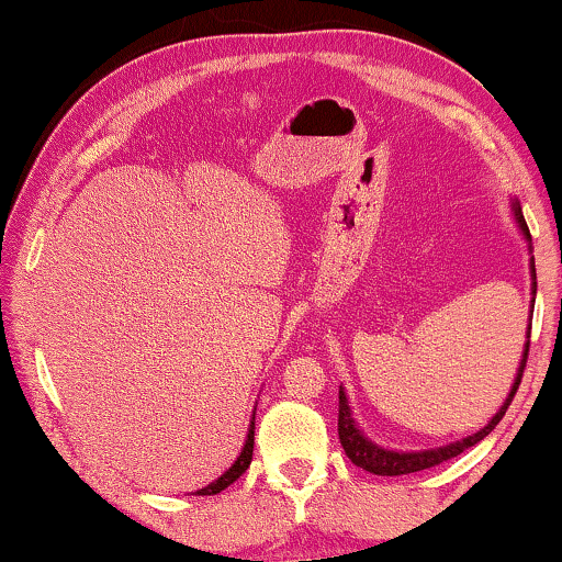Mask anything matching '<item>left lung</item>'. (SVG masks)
Returning a JSON list of instances; mask_svg holds the SVG:
<instances>
[{
  "mask_svg": "<svg viewBox=\"0 0 562 562\" xmlns=\"http://www.w3.org/2000/svg\"><path fill=\"white\" fill-rule=\"evenodd\" d=\"M512 214L514 220H517V227L519 233L525 235L527 240V250L532 252V235H529V227L525 222V214H521V206L517 199H512ZM529 276H532V310H535V294H537V273H535V256L529 258ZM529 329L532 325H527V340H525V352H521V360H519V368H517V375H514V383L509 389V394H506L504 404L498 406V412L494 417L488 419L486 427H481L479 432L463 437V440H456L450 445H442V448H429V450H412V452H404V450H389V448H381V445H375L373 440H368L363 435V429L358 427L356 417H352V409H350V402H348V394H345V389L340 386V414H337V435H340V445L345 450V456H348L352 463L358 468H363L368 473H375V475H406V473H417V471H425V468H432V465H440L445 460L460 456V452L473 448L475 442H481L483 437H486L491 429H494L502 417L509 409L514 394H517L519 383H521V373H525V366H527V356H529Z\"/></svg>",
  "mask_w": 562,
  "mask_h": 562,
  "instance_id": "obj_1",
  "label": "left lung"
}]
</instances>
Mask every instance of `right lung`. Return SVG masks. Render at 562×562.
Listing matches in <instances>:
<instances>
[{
    "label": "right lung",
    "mask_w": 562,
    "mask_h": 562,
    "mask_svg": "<svg viewBox=\"0 0 562 562\" xmlns=\"http://www.w3.org/2000/svg\"><path fill=\"white\" fill-rule=\"evenodd\" d=\"M258 406V404H256ZM252 437H256V412H252V417H250V425H248V435H245V445H243V450H240V456L235 458V463L227 468L225 473L220 475L217 481H212L210 486H204V488H199L196 494L199 496H212V494H220V491H225L229 483H235L237 479H240V475L248 471V465H250V460H252Z\"/></svg>",
    "instance_id": "right-lung-1"
}]
</instances>
